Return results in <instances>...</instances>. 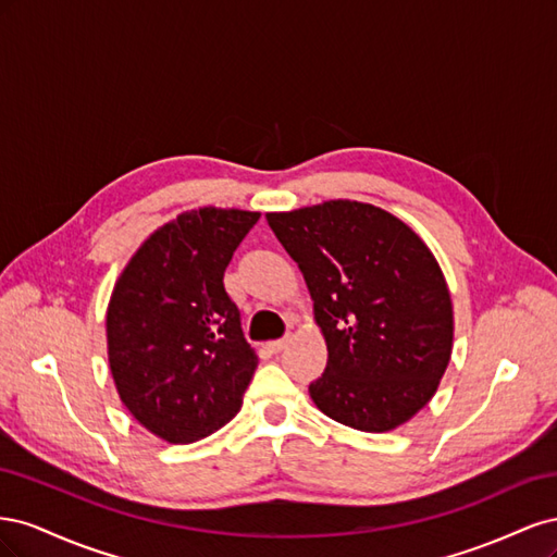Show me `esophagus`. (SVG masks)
Segmentation results:
<instances>
[{"mask_svg": "<svg viewBox=\"0 0 557 557\" xmlns=\"http://www.w3.org/2000/svg\"><path fill=\"white\" fill-rule=\"evenodd\" d=\"M290 344V339H288V336H285V339H276V342H269L267 346H269V350H272V352H281L285 346H288Z\"/></svg>", "mask_w": 557, "mask_h": 557, "instance_id": "34e87169", "label": "esophagus"}]
</instances>
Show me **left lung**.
Segmentation results:
<instances>
[{
	"label": "left lung",
	"instance_id": "left-lung-1",
	"mask_svg": "<svg viewBox=\"0 0 557 557\" xmlns=\"http://www.w3.org/2000/svg\"><path fill=\"white\" fill-rule=\"evenodd\" d=\"M297 262L327 346L315 407L391 432L425 407L450 362L453 301L440 262L397 215L356 199L267 213Z\"/></svg>",
	"mask_w": 557,
	"mask_h": 557
}]
</instances>
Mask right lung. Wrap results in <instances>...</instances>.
I'll return each instance as SVG.
<instances>
[{
    "label": "right lung",
    "instance_id": "right-lung-1",
    "mask_svg": "<svg viewBox=\"0 0 557 557\" xmlns=\"http://www.w3.org/2000/svg\"><path fill=\"white\" fill-rule=\"evenodd\" d=\"M258 211L199 207L141 242L107 307L115 391L158 440L193 444L239 413L258 369L223 276Z\"/></svg>",
    "mask_w": 557,
    "mask_h": 557
}]
</instances>
